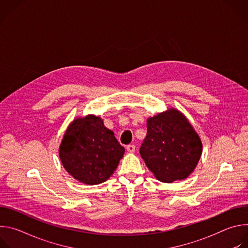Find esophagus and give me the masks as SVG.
Masks as SVG:
<instances>
[{
  "mask_svg": "<svg viewBox=\"0 0 248 248\" xmlns=\"http://www.w3.org/2000/svg\"><path fill=\"white\" fill-rule=\"evenodd\" d=\"M126 150H127L128 152L132 153V152H134V151H135V146H134L133 144H129V145H127V146H126Z\"/></svg>",
  "mask_w": 248,
  "mask_h": 248,
  "instance_id": "obj_1",
  "label": "esophagus"
}]
</instances>
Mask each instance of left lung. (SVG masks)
I'll return each mask as SVG.
<instances>
[{
  "instance_id": "1",
  "label": "left lung",
  "mask_w": 248,
  "mask_h": 248,
  "mask_svg": "<svg viewBox=\"0 0 248 248\" xmlns=\"http://www.w3.org/2000/svg\"><path fill=\"white\" fill-rule=\"evenodd\" d=\"M139 152L158 181L172 183L194 170L202 142L184 114L171 108L147 120V135Z\"/></svg>"
}]
</instances>
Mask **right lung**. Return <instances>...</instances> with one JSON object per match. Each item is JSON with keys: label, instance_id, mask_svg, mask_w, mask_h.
Here are the masks:
<instances>
[{"label": "right lung", "instance_id": "right-lung-1", "mask_svg": "<svg viewBox=\"0 0 248 248\" xmlns=\"http://www.w3.org/2000/svg\"><path fill=\"white\" fill-rule=\"evenodd\" d=\"M124 154L114 132L94 115L77 118L65 130L59 156L65 170L80 183L93 186L107 181Z\"/></svg>", "mask_w": 248, "mask_h": 248}]
</instances>
